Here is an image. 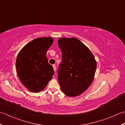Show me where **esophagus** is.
I'll return each instance as SVG.
<instances>
[{
	"instance_id": "esophagus-1",
	"label": "esophagus",
	"mask_w": 125,
	"mask_h": 125,
	"mask_svg": "<svg viewBox=\"0 0 125 125\" xmlns=\"http://www.w3.org/2000/svg\"><path fill=\"white\" fill-rule=\"evenodd\" d=\"M53 70H54V71L55 72V71H56V66L55 65H53Z\"/></svg>"
}]
</instances>
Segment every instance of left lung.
<instances>
[{
  "label": "left lung",
  "mask_w": 125,
  "mask_h": 125,
  "mask_svg": "<svg viewBox=\"0 0 125 125\" xmlns=\"http://www.w3.org/2000/svg\"><path fill=\"white\" fill-rule=\"evenodd\" d=\"M62 51V62L58 70V79L63 93L74 97L84 92L92 83L96 62L90 50L75 38L58 40Z\"/></svg>",
  "instance_id": "8db88e82"
}]
</instances>
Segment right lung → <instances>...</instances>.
<instances>
[{"label": "right lung", "instance_id": "add662e5", "mask_svg": "<svg viewBox=\"0 0 125 125\" xmlns=\"http://www.w3.org/2000/svg\"><path fill=\"white\" fill-rule=\"evenodd\" d=\"M52 38H38L26 45L17 55L18 75L23 85L32 92L44 90L54 74L48 62L46 53L52 45Z\"/></svg>", "mask_w": 125, "mask_h": 125}]
</instances>
